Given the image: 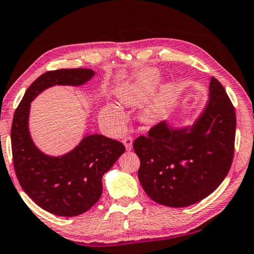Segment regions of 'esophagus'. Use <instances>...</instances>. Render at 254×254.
Masks as SVG:
<instances>
[{"label": "esophagus", "instance_id": "1", "mask_svg": "<svg viewBox=\"0 0 254 254\" xmlns=\"http://www.w3.org/2000/svg\"><path fill=\"white\" fill-rule=\"evenodd\" d=\"M123 141H124V145H125V147H126V149L131 150V148H132V138H131V137L126 136Z\"/></svg>", "mask_w": 254, "mask_h": 254}]
</instances>
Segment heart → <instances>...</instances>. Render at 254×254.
Here are the masks:
<instances>
[{
  "instance_id": "b5f03b06",
  "label": "heart",
  "mask_w": 254,
  "mask_h": 254,
  "mask_svg": "<svg viewBox=\"0 0 254 254\" xmlns=\"http://www.w3.org/2000/svg\"><path fill=\"white\" fill-rule=\"evenodd\" d=\"M159 74L155 69H145L137 73L134 80L123 84L118 88L117 97L123 105L128 107L139 106L147 100L158 81ZM175 96L174 86L166 83L161 87L157 95L144 107L141 118L145 123H154L165 113ZM101 118L114 125L117 128H123L126 124V116L117 107L109 105L102 109Z\"/></svg>"
}]
</instances>
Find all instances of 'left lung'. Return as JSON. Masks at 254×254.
Wrapping results in <instances>:
<instances>
[{
	"label": "left lung",
	"mask_w": 254,
	"mask_h": 254,
	"mask_svg": "<svg viewBox=\"0 0 254 254\" xmlns=\"http://www.w3.org/2000/svg\"><path fill=\"white\" fill-rule=\"evenodd\" d=\"M235 127L232 102L212 77L207 105L193 126L174 129L159 123L134 140L146 194L171 207L192 205L208 196L232 165Z\"/></svg>",
	"instance_id": "obj_1"
}]
</instances>
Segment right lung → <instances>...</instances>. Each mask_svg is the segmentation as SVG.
Returning a JSON list of instances; mask_svg holds the SVG:
<instances>
[{
	"label": "right lung",
	"mask_w": 254,
	"mask_h": 254,
	"mask_svg": "<svg viewBox=\"0 0 254 254\" xmlns=\"http://www.w3.org/2000/svg\"><path fill=\"white\" fill-rule=\"evenodd\" d=\"M93 74L83 68L48 71L28 88L13 117L11 145L17 181L40 207L59 216H77L95 205L102 193V175L125 153V146L102 135H87L70 153L48 156L31 139L30 102L49 87L80 86Z\"/></svg>",
	"instance_id": "add662e5"
}]
</instances>
